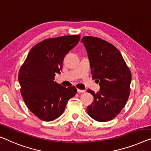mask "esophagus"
<instances>
[{
    "instance_id": "34e87169",
    "label": "esophagus",
    "mask_w": 151,
    "mask_h": 151,
    "mask_svg": "<svg viewBox=\"0 0 151 151\" xmlns=\"http://www.w3.org/2000/svg\"><path fill=\"white\" fill-rule=\"evenodd\" d=\"M77 92L78 93H85V90H81V89H77Z\"/></svg>"
}]
</instances>
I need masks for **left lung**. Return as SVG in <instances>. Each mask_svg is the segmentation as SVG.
I'll use <instances>...</instances> for the list:
<instances>
[{
    "label": "left lung",
    "instance_id": "1",
    "mask_svg": "<svg viewBox=\"0 0 151 151\" xmlns=\"http://www.w3.org/2000/svg\"><path fill=\"white\" fill-rule=\"evenodd\" d=\"M93 78L97 79L100 91L88 89L94 98L87 108L94 120L106 122L114 119L126 104L130 93L132 75L120 51L110 42L93 37H84Z\"/></svg>",
    "mask_w": 151,
    "mask_h": 151
}]
</instances>
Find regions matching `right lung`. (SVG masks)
Wrapping results in <instances>:
<instances>
[{
	"label": "right lung",
	"mask_w": 151,
	"mask_h": 151,
	"mask_svg": "<svg viewBox=\"0 0 151 151\" xmlns=\"http://www.w3.org/2000/svg\"><path fill=\"white\" fill-rule=\"evenodd\" d=\"M79 35L47 39L33 47L19 72L21 94L28 109L45 121L61 116L75 87H65L54 81L60 73L65 55L78 44Z\"/></svg>",
	"instance_id": "add662e5"
}]
</instances>
